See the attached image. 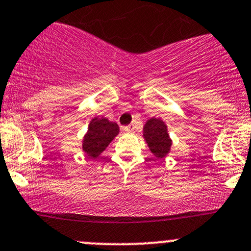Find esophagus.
<instances>
[{
  "instance_id": "34e87169",
  "label": "esophagus",
  "mask_w": 251,
  "mask_h": 251,
  "mask_svg": "<svg viewBox=\"0 0 251 251\" xmlns=\"http://www.w3.org/2000/svg\"><path fill=\"white\" fill-rule=\"evenodd\" d=\"M124 130H125L126 132H132V131L134 130V126L133 125H128V126H126V127H124Z\"/></svg>"
}]
</instances>
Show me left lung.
Instances as JSON below:
<instances>
[{
  "instance_id": "8db88e82",
  "label": "left lung",
  "mask_w": 251,
  "mask_h": 251,
  "mask_svg": "<svg viewBox=\"0 0 251 251\" xmlns=\"http://www.w3.org/2000/svg\"><path fill=\"white\" fill-rule=\"evenodd\" d=\"M143 136L149 149L157 159H162L170 152L172 141L168 136L167 126L162 120L156 118L149 119L144 125Z\"/></svg>"
}]
</instances>
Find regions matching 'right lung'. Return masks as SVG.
<instances>
[{
  "label": "right lung",
  "mask_w": 251,
  "mask_h": 251,
  "mask_svg": "<svg viewBox=\"0 0 251 251\" xmlns=\"http://www.w3.org/2000/svg\"><path fill=\"white\" fill-rule=\"evenodd\" d=\"M119 133V126L105 118L92 119L83 141V150L88 156L96 159Z\"/></svg>",
  "instance_id": "obj_1"
}]
</instances>
